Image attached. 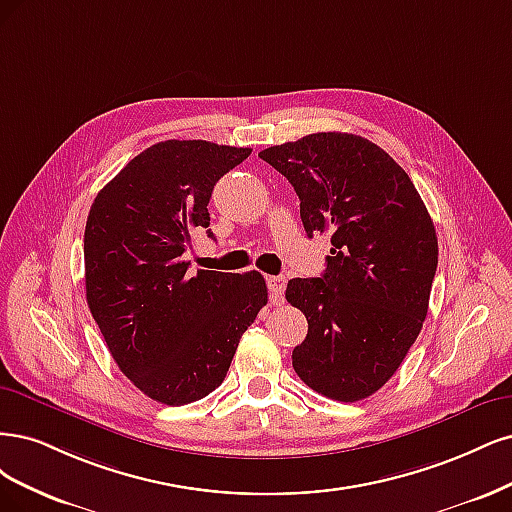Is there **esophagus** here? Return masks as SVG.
Here are the masks:
<instances>
[{"instance_id":"esophagus-1","label":"esophagus","mask_w":512,"mask_h":512,"mask_svg":"<svg viewBox=\"0 0 512 512\" xmlns=\"http://www.w3.org/2000/svg\"><path fill=\"white\" fill-rule=\"evenodd\" d=\"M285 276H268V289H270V300L272 304L283 302V293H285Z\"/></svg>"}]
</instances>
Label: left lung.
<instances>
[{
    "instance_id": "obj_1",
    "label": "left lung",
    "mask_w": 512,
    "mask_h": 512,
    "mask_svg": "<svg viewBox=\"0 0 512 512\" xmlns=\"http://www.w3.org/2000/svg\"><path fill=\"white\" fill-rule=\"evenodd\" d=\"M259 157L298 193L308 238H332L321 278L287 285V302L308 321L293 370L325 398L364 400L423 327L438 266L430 212L398 163L355 134L321 131Z\"/></svg>"
}]
</instances>
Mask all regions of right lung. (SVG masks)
I'll list each match as a JSON object with an SVG mask.
<instances>
[{
  "instance_id": "right-lung-1",
  "label": "right lung",
  "mask_w": 512,
  "mask_h": 512,
  "mask_svg": "<svg viewBox=\"0 0 512 512\" xmlns=\"http://www.w3.org/2000/svg\"><path fill=\"white\" fill-rule=\"evenodd\" d=\"M249 155L251 148L206 140L157 142L89 210V310L121 372L155 402L183 406L217 389L268 304L259 272L189 274L183 259L193 229L210 225L217 180Z\"/></svg>"
}]
</instances>
